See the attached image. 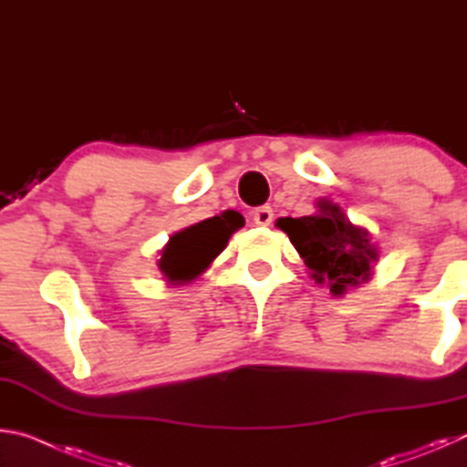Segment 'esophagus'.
Instances as JSON below:
<instances>
[{
  "mask_svg": "<svg viewBox=\"0 0 467 467\" xmlns=\"http://www.w3.org/2000/svg\"><path fill=\"white\" fill-rule=\"evenodd\" d=\"M274 220V210L270 208V205H262V208H257L255 212H253V223H255L257 226H270Z\"/></svg>",
  "mask_w": 467,
  "mask_h": 467,
  "instance_id": "esophagus-1",
  "label": "esophagus"
}]
</instances>
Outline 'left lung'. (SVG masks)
I'll return each mask as SVG.
<instances>
[{
    "label": "left lung",
    "mask_w": 467,
    "mask_h": 467,
    "mask_svg": "<svg viewBox=\"0 0 467 467\" xmlns=\"http://www.w3.org/2000/svg\"><path fill=\"white\" fill-rule=\"evenodd\" d=\"M319 212L303 218H280L278 228L305 259L315 282H327L331 295L367 282L379 253L365 228L350 220L329 200L317 202Z\"/></svg>",
    "instance_id": "8db88e82"
}]
</instances>
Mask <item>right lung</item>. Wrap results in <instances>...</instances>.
Returning <instances> with one entry per match:
<instances>
[{
    "mask_svg": "<svg viewBox=\"0 0 467 467\" xmlns=\"http://www.w3.org/2000/svg\"><path fill=\"white\" fill-rule=\"evenodd\" d=\"M239 212H224L223 216L202 220L169 241L158 265L169 282H189L202 274L220 251L226 247L231 234L243 223Z\"/></svg>",
    "mask_w": 467,
    "mask_h": 467,
    "instance_id": "obj_1",
    "label": "right lung"
}]
</instances>
